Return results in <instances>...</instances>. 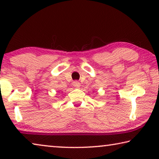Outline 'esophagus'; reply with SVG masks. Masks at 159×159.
<instances>
[{
	"instance_id": "34e87169",
	"label": "esophagus",
	"mask_w": 159,
	"mask_h": 159,
	"mask_svg": "<svg viewBox=\"0 0 159 159\" xmlns=\"http://www.w3.org/2000/svg\"><path fill=\"white\" fill-rule=\"evenodd\" d=\"M73 85H74V87H75V88H78L80 87V83L78 81H75L73 82Z\"/></svg>"
}]
</instances>
